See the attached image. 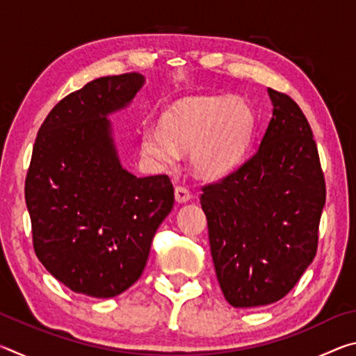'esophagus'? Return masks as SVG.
<instances>
[{"instance_id":"1","label":"esophagus","mask_w":356,"mask_h":356,"mask_svg":"<svg viewBox=\"0 0 356 356\" xmlns=\"http://www.w3.org/2000/svg\"><path fill=\"white\" fill-rule=\"evenodd\" d=\"M174 196H176V201L179 204L188 202L191 200V193L186 190L185 186H176V190H174Z\"/></svg>"}]
</instances>
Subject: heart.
<instances>
[{
  "instance_id": "1",
  "label": "heart",
  "mask_w": 356,
  "mask_h": 356,
  "mask_svg": "<svg viewBox=\"0 0 356 356\" xmlns=\"http://www.w3.org/2000/svg\"><path fill=\"white\" fill-rule=\"evenodd\" d=\"M254 127V116L242 100L195 97L165 114L163 122L141 130L144 154L159 165H172L179 149H190V163L200 176L226 174L242 159Z\"/></svg>"
}]
</instances>
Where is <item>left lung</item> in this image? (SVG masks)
Listing matches in <instances>:
<instances>
[{
    "label": "left lung",
    "mask_w": 356,
    "mask_h": 356,
    "mask_svg": "<svg viewBox=\"0 0 356 356\" xmlns=\"http://www.w3.org/2000/svg\"><path fill=\"white\" fill-rule=\"evenodd\" d=\"M268 95L273 116L261 146L201 195L216 278L234 308L292 291L316 257L327 197L308 119L287 94Z\"/></svg>",
    "instance_id": "8db88e82"
}]
</instances>
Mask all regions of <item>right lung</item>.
<instances>
[{"label":"right lung","mask_w":356,"mask_h":356,"mask_svg":"<svg viewBox=\"0 0 356 356\" xmlns=\"http://www.w3.org/2000/svg\"><path fill=\"white\" fill-rule=\"evenodd\" d=\"M143 84L135 72L84 84L58 102L35 138L25 180L33 246L76 293L111 298L135 284L174 206L170 177L125 171L113 144L106 116Z\"/></svg>","instance_id":"obj_1"}]
</instances>
